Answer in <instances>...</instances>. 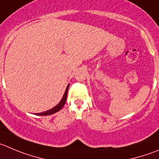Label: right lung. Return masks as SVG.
Masks as SVG:
<instances>
[{
    "label": "right lung",
    "mask_w": 159,
    "mask_h": 159,
    "mask_svg": "<svg viewBox=\"0 0 159 159\" xmlns=\"http://www.w3.org/2000/svg\"><path fill=\"white\" fill-rule=\"evenodd\" d=\"M69 85H68L67 88H66V92H65L64 95H63L62 99H61V101L58 103V105H57L55 107H54V108H51V109L48 110V111H44V112H42V113H39V114H37V115H38V116H49V115H52L54 114V113L57 112V111H60V110L62 108V107L65 105V104H66V99H67V93H68V89H69Z\"/></svg>",
    "instance_id": "add662e5"
}]
</instances>
